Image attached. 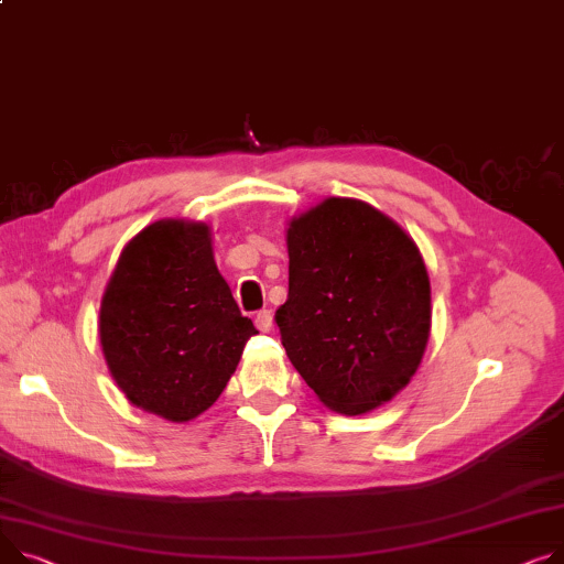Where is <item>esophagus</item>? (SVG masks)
I'll return each mask as SVG.
<instances>
[{
    "mask_svg": "<svg viewBox=\"0 0 564 564\" xmlns=\"http://www.w3.org/2000/svg\"><path fill=\"white\" fill-rule=\"evenodd\" d=\"M272 326H274V315H272V311H258V313H256V328H258L260 333H270Z\"/></svg>",
    "mask_w": 564,
    "mask_h": 564,
    "instance_id": "34e87169",
    "label": "esophagus"
}]
</instances>
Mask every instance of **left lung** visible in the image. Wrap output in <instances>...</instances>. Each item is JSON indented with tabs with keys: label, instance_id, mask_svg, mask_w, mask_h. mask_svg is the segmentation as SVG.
I'll use <instances>...</instances> for the list:
<instances>
[{
	"label": "left lung",
	"instance_id": "8db88e82",
	"mask_svg": "<svg viewBox=\"0 0 564 564\" xmlns=\"http://www.w3.org/2000/svg\"><path fill=\"white\" fill-rule=\"evenodd\" d=\"M288 256L274 319L294 369L345 415L390 401L417 371L431 330L417 245L369 204L330 197L290 221Z\"/></svg>",
	"mask_w": 564,
	"mask_h": 564
}]
</instances>
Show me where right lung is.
<instances>
[{"instance_id":"right-lung-1","label":"right lung","mask_w":564,"mask_h":564,"mask_svg":"<svg viewBox=\"0 0 564 564\" xmlns=\"http://www.w3.org/2000/svg\"><path fill=\"white\" fill-rule=\"evenodd\" d=\"M256 333L217 272L204 224L163 219L140 231L101 299L112 379L170 422H191L217 401Z\"/></svg>"}]
</instances>
